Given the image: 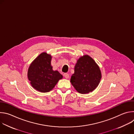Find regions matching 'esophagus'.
I'll list each match as a JSON object with an SVG mask.
<instances>
[{"label":"esophagus","mask_w":134,"mask_h":134,"mask_svg":"<svg viewBox=\"0 0 134 134\" xmlns=\"http://www.w3.org/2000/svg\"><path fill=\"white\" fill-rule=\"evenodd\" d=\"M64 76H65V77L66 78V79H68L69 78V74H67V73H65L64 74Z\"/></svg>","instance_id":"1"}]
</instances>
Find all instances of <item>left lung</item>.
Here are the masks:
<instances>
[{
    "instance_id": "obj_1",
    "label": "left lung",
    "mask_w": 134,
    "mask_h": 134,
    "mask_svg": "<svg viewBox=\"0 0 134 134\" xmlns=\"http://www.w3.org/2000/svg\"><path fill=\"white\" fill-rule=\"evenodd\" d=\"M101 77L97 64L90 56L84 55L77 60L70 82L79 93L87 94L97 87Z\"/></svg>"
}]
</instances>
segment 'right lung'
Segmentation results:
<instances>
[{"mask_svg":"<svg viewBox=\"0 0 134 134\" xmlns=\"http://www.w3.org/2000/svg\"><path fill=\"white\" fill-rule=\"evenodd\" d=\"M52 57L42 52L31 64L27 71V77L32 86L40 92L52 90L63 75L58 71L53 70L51 65Z\"/></svg>","mask_w":134,"mask_h":134,"instance_id":"right-lung-1","label":"right lung"}]
</instances>
